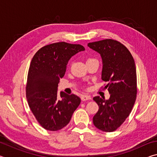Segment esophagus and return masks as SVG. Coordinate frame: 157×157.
Listing matches in <instances>:
<instances>
[{"label": "esophagus", "instance_id": "esophagus-1", "mask_svg": "<svg viewBox=\"0 0 157 157\" xmlns=\"http://www.w3.org/2000/svg\"><path fill=\"white\" fill-rule=\"evenodd\" d=\"M81 99L82 101H86V100H91V98L90 95H82L81 96Z\"/></svg>", "mask_w": 157, "mask_h": 157}]
</instances>
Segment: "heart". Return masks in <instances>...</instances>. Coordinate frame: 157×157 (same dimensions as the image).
I'll use <instances>...</instances> for the list:
<instances>
[{"label": "heart", "instance_id": "heart-1", "mask_svg": "<svg viewBox=\"0 0 157 157\" xmlns=\"http://www.w3.org/2000/svg\"><path fill=\"white\" fill-rule=\"evenodd\" d=\"M90 60H94V59H88L87 61H90Z\"/></svg>", "mask_w": 157, "mask_h": 157}]
</instances>
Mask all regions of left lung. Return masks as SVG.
Instances as JSON below:
<instances>
[{
    "label": "left lung",
    "instance_id": "left-lung-1",
    "mask_svg": "<svg viewBox=\"0 0 157 157\" xmlns=\"http://www.w3.org/2000/svg\"><path fill=\"white\" fill-rule=\"evenodd\" d=\"M102 60V79L110 94L109 100L95 96L99 109L93 118L101 131L111 132L120 127L131 113L136 98L137 82L135 62L129 50L113 39L89 43Z\"/></svg>",
    "mask_w": 157,
    "mask_h": 157
}]
</instances>
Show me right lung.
Segmentation results:
<instances>
[{
  "label": "right lung",
  "mask_w": 157,
  "mask_h": 157,
  "mask_svg": "<svg viewBox=\"0 0 157 157\" xmlns=\"http://www.w3.org/2000/svg\"><path fill=\"white\" fill-rule=\"evenodd\" d=\"M84 50L82 45L58 42L42 47L31 61L26 98L36 121L46 130L57 131L67 125L80 104L74 94L61 91L58 95L57 87L69 59Z\"/></svg>",
  "instance_id": "add662e5"
}]
</instances>
